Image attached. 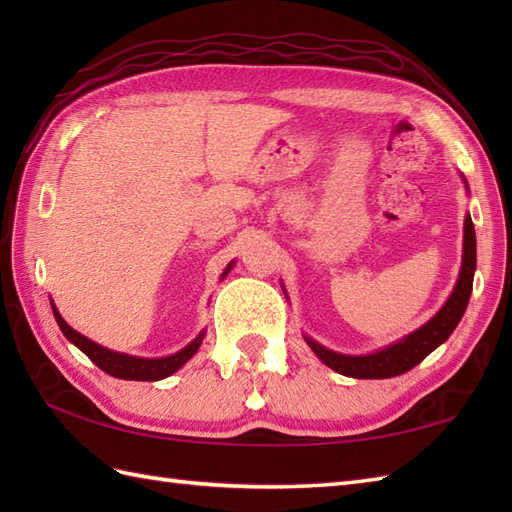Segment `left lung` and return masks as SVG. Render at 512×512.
<instances>
[{
    "mask_svg": "<svg viewBox=\"0 0 512 512\" xmlns=\"http://www.w3.org/2000/svg\"><path fill=\"white\" fill-rule=\"evenodd\" d=\"M464 187L469 189L466 178L462 176ZM477 266L475 255V228L471 215L464 217V246H462V268L460 277L455 281V288L449 295L447 303L433 314V317L420 325L418 330L402 336L396 343H391L383 350L372 354H341L328 350L310 336L303 334V339L310 345V350L317 354L321 361L334 372L350 378H391L409 372L420 361H424L436 347H440L449 339L451 332L458 328L462 314L469 306L471 290H473V275Z\"/></svg>",
    "mask_w": 512,
    "mask_h": 512,
    "instance_id": "1",
    "label": "left lung"
}]
</instances>
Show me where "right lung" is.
Instances as JSON below:
<instances>
[{
    "label": "right lung",
    "mask_w": 512,
    "mask_h": 512,
    "mask_svg": "<svg viewBox=\"0 0 512 512\" xmlns=\"http://www.w3.org/2000/svg\"><path fill=\"white\" fill-rule=\"evenodd\" d=\"M233 264L235 262L226 266L222 277L228 275V270L233 268ZM52 312H54V319H57V325L61 328V332L65 334V339L79 347V350L88 356L96 367H101L105 374H110L114 378H123V380H162V378L171 376L173 372H178V369L187 363L195 352H198V347L202 345V339L206 334V330H202L189 345H184L182 350L176 354H169L162 358H140V356H132V354L107 350V347L90 341L88 336H83L81 332L72 330L70 325L63 321V317L54 303H52Z\"/></svg>",
    "instance_id": "right-lung-1"
}]
</instances>
